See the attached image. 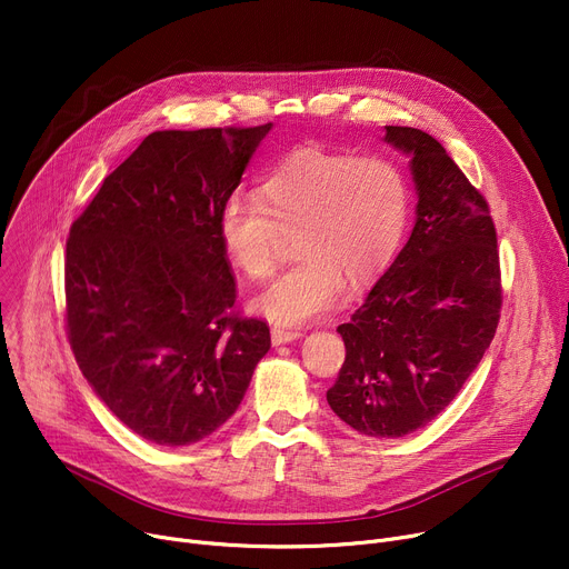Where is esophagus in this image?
Returning <instances> with one entry per match:
<instances>
[{"instance_id": "1", "label": "esophagus", "mask_w": 569, "mask_h": 569, "mask_svg": "<svg viewBox=\"0 0 569 569\" xmlns=\"http://www.w3.org/2000/svg\"><path fill=\"white\" fill-rule=\"evenodd\" d=\"M305 332L302 330H290V327H272V341L279 343H290L297 341Z\"/></svg>"}]
</instances>
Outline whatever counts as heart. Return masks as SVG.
Returning a JSON list of instances; mask_svg holds the SVG:
<instances>
[{
	"mask_svg": "<svg viewBox=\"0 0 569 569\" xmlns=\"http://www.w3.org/2000/svg\"><path fill=\"white\" fill-rule=\"evenodd\" d=\"M408 214V182L390 159L302 147L262 174L258 198L226 200L217 230L251 281L274 274L283 234L295 232L300 260L258 297L256 309L279 325H305L330 313L346 283L362 288L385 272Z\"/></svg>",
	"mask_w": 569,
	"mask_h": 569,
	"instance_id": "heart-1",
	"label": "heart"
}]
</instances>
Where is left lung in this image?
Listing matches in <instances>:
<instances>
[{
	"label": "left lung",
	"mask_w": 569,
	"mask_h": 569,
	"mask_svg": "<svg viewBox=\"0 0 569 569\" xmlns=\"http://www.w3.org/2000/svg\"><path fill=\"white\" fill-rule=\"evenodd\" d=\"M385 142L410 157L417 217L365 305L337 327L346 362L327 403L355 431L401 438L436 420L480 365L502 290L485 196L429 133L385 127Z\"/></svg>",
	"instance_id": "1"
}]
</instances>
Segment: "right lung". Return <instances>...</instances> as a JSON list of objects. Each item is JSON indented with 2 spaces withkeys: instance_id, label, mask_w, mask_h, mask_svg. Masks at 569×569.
Wrapping results in <instances>:
<instances>
[{
  "instance_id": "obj_1",
  "label": "right lung",
  "mask_w": 569,
  "mask_h": 569,
  "mask_svg": "<svg viewBox=\"0 0 569 569\" xmlns=\"http://www.w3.org/2000/svg\"><path fill=\"white\" fill-rule=\"evenodd\" d=\"M272 124L154 131L73 221L67 332L97 397L140 438L179 447L242 403L269 327L232 313L217 219Z\"/></svg>"
}]
</instances>
